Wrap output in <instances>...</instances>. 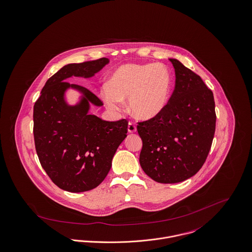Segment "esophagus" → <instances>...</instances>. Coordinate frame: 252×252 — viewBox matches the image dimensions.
<instances>
[{"instance_id": "34e87169", "label": "esophagus", "mask_w": 252, "mask_h": 252, "mask_svg": "<svg viewBox=\"0 0 252 252\" xmlns=\"http://www.w3.org/2000/svg\"><path fill=\"white\" fill-rule=\"evenodd\" d=\"M127 130H128V132H130V133L135 132V131H136V126H135V125H134L133 123L129 122V123H128V126H127Z\"/></svg>"}]
</instances>
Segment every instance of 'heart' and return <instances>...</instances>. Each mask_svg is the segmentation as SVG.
<instances>
[{
    "mask_svg": "<svg viewBox=\"0 0 252 252\" xmlns=\"http://www.w3.org/2000/svg\"><path fill=\"white\" fill-rule=\"evenodd\" d=\"M172 83V74L163 63H126L113 72L101 96L113 112L120 111L129 100L132 116L149 121L166 108Z\"/></svg>",
    "mask_w": 252,
    "mask_h": 252,
    "instance_id": "obj_1",
    "label": "heart"
}]
</instances>
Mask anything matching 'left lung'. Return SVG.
Here are the masks:
<instances>
[{
  "label": "left lung",
  "instance_id": "8db88e82",
  "mask_svg": "<svg viewBox=\"0 0 252 252\" xmlns=\"http://www.w3.org/2000/svg\"><path fill=\"white\" fill-rule=\"evenodd\" d=\"M175 90L164 111L138 123L143 147L140 165L154 181L176 184L189 179L203 166L216 130L213 92L199 75L177 59Z\"/></svg>",
  "mask_w": 252,
  "mask_h": 252
}]
</instances>
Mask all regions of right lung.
I'll return each mask as SVG.
<instances>
[{
    "label": "right lung",
    "instance_id": "add662e5",
    "mask_svg": "<svg viewBox=\"0 0 252 252\" xmlns=\"http://www.w3.org/2000/svg\"><path fill=\"white\" fill-rule=\"evenodd\" d=\"M107 58L68 63L51 76L33 106V137L38 159L52 182L69 192H84L102 183L112 166L118 147L126 137L127 121L108 122L90 114L91 104L101 100L68 78H91L107 63ZM72 88L81 94L70 106L65 93Z\"/></svg>",
    "mask_w": 252,
    "mask_h": 252
}]
</instances>
